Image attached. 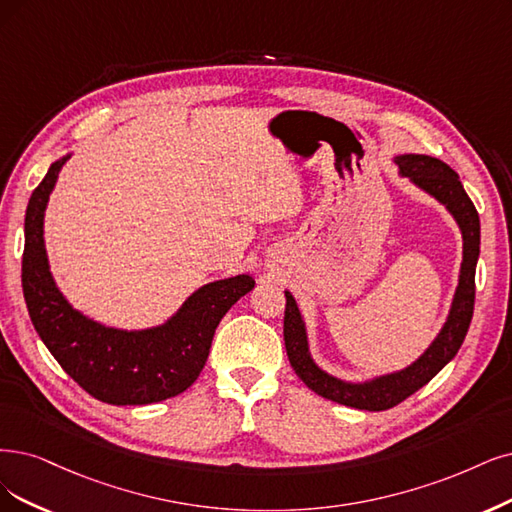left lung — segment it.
<instances>
[{
  "instance_id": "8db88e82",
  "label": "left lung",
  "mask_w": 512,
  "mask_h": 512,
  "mask_svg": "<svg viewBox=\"0 0 512 512\" xmlns=\"http://www.w3.org/2000/svg\"><path fill=\"white\" fill-rule=\"evenodd\" d=\"M394 162L399 164L403 177H409L424 192L447 206V211L456 217L464 238V259L458 289L456 295H453L447 323L430 348L403 371L375 377V380L365 384L342 382L323 369H318L312 361L304 320H301L293 295L285 291V348L289 363L299 375V380L329 401L365 411H386L426 386L458 354L470 327L472 310H475V270L481 244V223L475 204L464 192V185L456 170L439 158L405 154Z\"/></svg>"
}]
</instances>
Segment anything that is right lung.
Wrapping results in <instances>:
<instances>
[{
	"label": "right lung",
	"mask_w": 512,
	"mask_h": 512,
	"mask_svg": "<svg viewBox=\"0 0 512 512\" xmlns=\"http://www.w3.org/2000/svg\"><path fill=\"white\" fill-rule=\"evenodd\" d=\"M67 160L48 168L25 215L23 293L31 323L56 363L94 399L149 405L177 396L196 382L219 320L255 280L240 274L204 285L166 325L145 331L109 329L73 310L54 285L44 249V211Z\"/></svg>",
	"instance_id": "obj_1"
}]
</instances>
